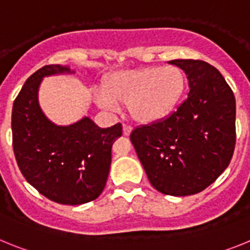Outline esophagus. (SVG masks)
Segmentation results:
<instances>
[{"mask_svg":"<svg viewBox=\"0 0 250 250\" xmlns=\"http://www.w3.org/2000/svg\"><path fill=\"white\" fill-rule=\"evenodd\" d=\"M132 130V126H130V125H124L123 127V132H124V135H130V132H131Z\"/></svg>","mask_w":250,"mask_h":250,"instance_id":"esophagus-1","label":"esophagus"}]
</instances>
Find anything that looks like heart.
<instances>
[{
  "instance_id": "b5f03b06",
  "label": "heart",
  "mask_w": 250,
  "mask_h": 250,
  "mask_svg": "<svg viewBox=\"0 0 250 250\" xmlns=\"http://www.w3.org/2000/svg\"><path fill=\"white\" fill-rule=\"evenodd\" d=\"M187 80L176 66L132 68L110 75L105 91L96 95L98 103L106 109H118L125 104L136 121L149 124L167 116L182 99Z\"/></svg>"
}]
</instances>
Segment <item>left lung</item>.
Returning <instances> with one entry per match:
<instances>
[{"label":"left lung","instance_id":"1","mask_svg":"<svg viewBox=\"0 0 250 250\" xmlns=\"http://www.w3.org/2000/svg\"><path fill=\"white\" fill-rule=\"evenodd\" d=\"M190 91L174 112L136 126L130 139L149 182L167 195L200 193L228 167L235 147V98L224 77L202 60H171Z\"/></svg>","mask_w":250,"mask_h":250}]
</instances>
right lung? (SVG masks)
Listing matches in <instances>:
<instances>
[{
  "instance_id": "right-lung-1",
  "label": "right lung",
  "mask_w": 250,
  "mask_h": 250,
  "mask_svg": "<svg viewBox=\"0 0 250 250\" xmlns=\"http://www.w3.org/2000/svg\"><path fill=\"white\" fill-rule=\"evenodd\" d=\"M70 72L47 65L26 80L12 107V146L22 175L47 199L80 205L103 193L111 164V147L123 126L99 127L90 118L57 126L41 111L37 91L42 77Z\"/></svg>"
}]
</instances>
